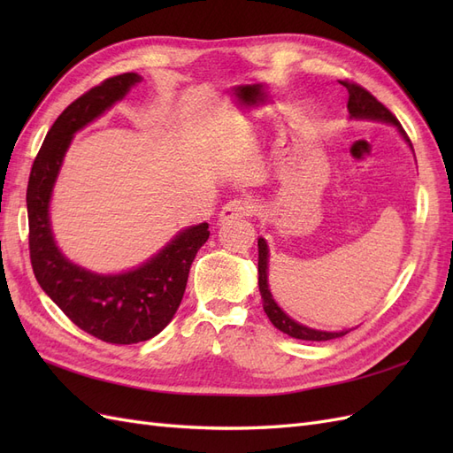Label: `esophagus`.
Here are the masks:
<instances>
[{
	"instance_id": "esophagus-1",
	"label": "esophagus",
	"mask_w": 453,
	"mask_h": 453,
	"mask_svg": "<svg viewBox=\"0 0 453 453\" xmlns=\"http://www.w3.org/2000/svg\"><path fill=\"white\" fill-rule=\"evenodd\" d=\"M257 211V200L251 196H242L234 198L223 205L221 213H219V219L221 221H232V219H243V217H251Z\"/></svg>"
}]
</instances>
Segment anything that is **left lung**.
Listing matches in <instances>:
<instances>
[{
    "label": "left lung",
    "instance_id": "obj_1",
    "mask_svg": "<svg viewBox=\"0 0 453 453\" xmlns=\"http://www.w3.org/2000/svg\"><path fill=\"white\" fill-rule=\"evenodd\" d=\"M340 85H344L348 88L349 100H348V111L353 119H370V120H381V122H389V125H395L396 130L401 132L406 143L412 147V142H410L408 134L401 127V122L396 120V117L389 111V109L378 102L372 94H370L366 88L361 85L353 83V81H340ZM414 150V149H412ZM258 289L260 296H263V308L268 315V319L272 325L280 328L281 333L289 334L298 340H311V342H323V340H333L348 334V331H340V333H326V331H315V328L304 326L291 319L278 304L276 300L272 298V293L268 289V245L265 238H258Z\"/></svg>",
    "mask_w": 453,
    "mask_h": 453
}]
</instances>
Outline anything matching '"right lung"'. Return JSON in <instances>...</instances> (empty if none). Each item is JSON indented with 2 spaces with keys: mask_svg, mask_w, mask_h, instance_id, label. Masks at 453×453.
Wrapping results in <instances>:
<instances>
[{
  "mask_svg": "<svg viewBox=\"0 0 453 453\" xmlns=\"http://www.w3.org/2000/svg\"><path fill=\"white\" fill-rule=\"evenodd\" d=\"M138 73L105 79L67 105L54 120L30 172L26 205L30 225V260L35 280L79 328L109 344H138L157 336L181 304L190 265L208 242V223L180 232L140 268L100 276L70 263L54 243L49 200L73 134L140 83Z\"/></svg>",
  "mask_w": 453,
  "mask_h": 453,
  "instance_id": "obj_1",
  "label": "right lung"
}]
</instances>
